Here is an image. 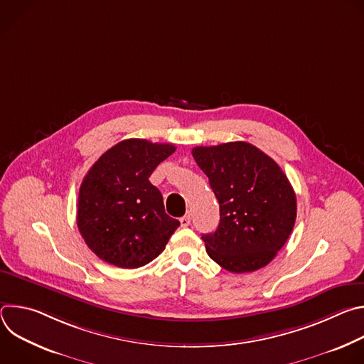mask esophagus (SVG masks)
Returning <instances> with one entry per match:
<instances>
[{
    "label": "esophagus",
    "mask_w": 364,
    "mask_h": 364,
    "mask_svg": "<svg viewBox=\"0 0 364 364\" xmlns=\"http://www.w3.org/2000/svg\"><path fill=\"white\" fill-rule=\"evenodd\" d=\"M180 223H181V228H187V226H190V223H191L190 216H184V218H181V219H180Z\"/></svg>",
    "instance_id": "esophagus-1"
}]
</instances>
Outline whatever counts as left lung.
I'll list each match as a JSON object with an SVG mask.
<instances>
[{"instance_id": "left-lung-1", "label": "left lung", "mask_w": 364, "mask_h": 364, "mask_svg": "<svg viewBox=\"0 0 364 364\" xmlns=\"http://www.w3.org/2000/svg\"><path fill=\"white\" fill-rule=\"evenodd\" d=\"M191 152L220 205L216 232L201 236L207 255L235 274L267 267L296 219L289 180L269 155L245 141L196 146Z\"/></svg>"}]
</instances>
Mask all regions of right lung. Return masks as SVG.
<instances>
[{
    "label": "right lung",
    "mask_w": 364,
    "mask_h": 364,
    "mask_svg": "<svg viewBox=\"0 0 364 364\" xmlns=\"http://www.w3.org/2000/svg\"><path fill=\"white\" fill-rule=\"evenodd\" d=\"M176 151L173 144L131 138L102 154L85 176L77 198V228L89 249L125 269L154 261L180 226L166 213L149 176Z\"/></svg>",
    "instance_id": "right-lung-1"
}]
</instances>
